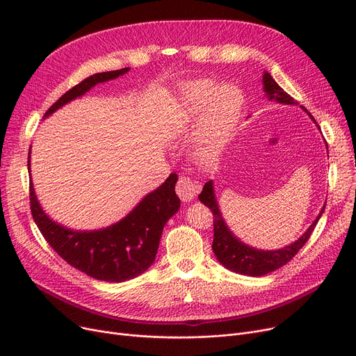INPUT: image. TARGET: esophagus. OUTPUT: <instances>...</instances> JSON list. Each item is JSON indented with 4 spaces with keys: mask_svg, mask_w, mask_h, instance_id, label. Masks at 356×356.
<instances>
[{
    "mask_svg": "<svg viewBox=\"0 0 356 356\" xmlns=\"http://www.w3.org/2000/svg\"><path fill=\"white\" fill-rule=\"evenodd\" d=\"M176 192L183 202H189L200 192V184L191 176H180L176 184Z\"/></svg>",
    "mask_w": 356,
    "mask_h": 356,
    "instance_id": "obj_1",
    "label": "esophagus"
}]
</instances>
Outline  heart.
Returning <instances> with one entry per match:
<instances>
[{
  "label": "heart",
  "instance_id": "1",
  "mask_svg": "<svg viewBox=\"0 0 356 356\" xmlns=\"http://www.w3.org/2000/svg\"><path fill=\"white\" fill-rule=\"evenodd\" d=\"M244 95L235 85L218 86L199 79L186 83L175 104V120L181 133H193V154L208 163L215 160L229 141L241 118Z\"/></svg>",
  "mask_w": 356,
  "mask_h": 356
}]
</instances>
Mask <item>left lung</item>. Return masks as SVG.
Returning a JSON list of instances; mask_svg holds the SVG:
<instances>
[{
    "instance_id": "obj_1",
    "label": "left lung",
    "mask_w": 356,
    "mask_h": 356,
    "mask_svg": "<svg viewBox=\"0 0 356 356\" xmlns=\"http://www.w3.org/2000/svg\"><path fill=\"white\" fill-rule=\"evenodd\" d=\"M263 82H264V92L267 93V97L270 99H275L280 104H286V105H297V101H294V98H291L284 89L278 86V83L273 79L270 73H267V72L264 73ZM303 109L307 112L306 108H303ZM312 120L314 121L313 117H312ZM199 200L204 204V207H208L213 215L212 250H213L219 263L234 273L244 274V275H252V277L266 275L271 271H275L280 267L286 266L289 261H291V258H294L296 254L305 247L312 232L314 231L317 220L321 219V216L325 211V208H323L321 211L319 216H317L316 220L309 227V229L296 242H293L291 245L280 248V250H274V251H261V250H255L252 247L245 245L244 242H241L229 231L225 220H223V218L220 215L218 202L215 199L212 180L204 183L203 191L199 195Z\"/></svg>"
}]
</instances>
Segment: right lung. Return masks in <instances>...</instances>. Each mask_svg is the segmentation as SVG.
<instances>
[{"mask_svg":"<svg viewBox=\"0 0 356 356\" xmlns=\"http://www.w3.org/2000/svg\"><path fill=\"white\" fill-rule=\"evenodd\" d=\"M129 67L95 73L69 89L44 114L82 97L97 83L115 79ZM30 170V153H29ZM30 173V172H29ZM177 175L172 173L154 192L148 193L124 219L99 231H73L53 222L42 209L30 181V209L47 244L66 263L86 275L109 283H121L144 273L154 263L165 222L180 208L175 192Z\"/></svg>","mask_w":356,"mask_h":356,"instance_id":"1","label":"right lung"}]
</instances>
